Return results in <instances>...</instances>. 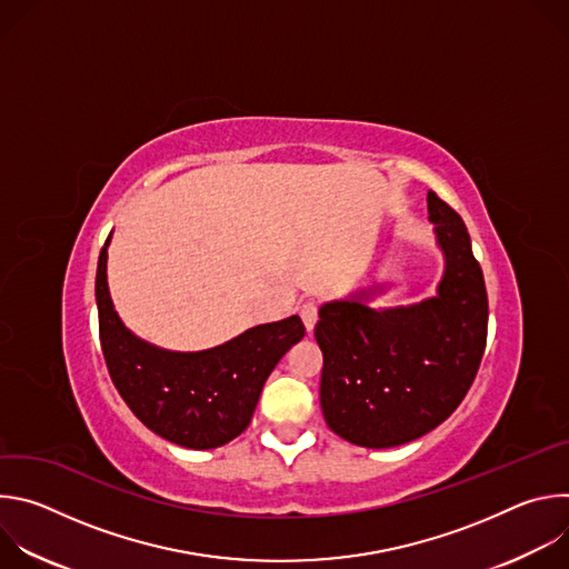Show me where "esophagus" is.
I'll return each mask as SVG.
<instances>
[{"label": "esophagus", "mask_w": 569, "mask_h": 569, "mask_svg": "<svg viewBox=\"0 0 569 569\" xmlns=\"http://www.w3.org/2000/svg\"><path fill=\"white\" fill-rule=\"evenodd\" d=\"M299 315H301V319H303V327H306V331L310 333V331L315 329V323H317V301L308 299V301L301 306Z\"/></svg>", "instance_id": "obj_1"}]
</instances>
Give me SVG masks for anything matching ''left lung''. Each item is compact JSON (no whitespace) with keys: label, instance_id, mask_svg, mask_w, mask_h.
I'll use <instances>...</instances> for the list:
<instances>
[{"label":"left lung","instance_id":"obj_1","mask_svg":"<svg viewBox=\"0 0 569 569\" xmlns=\"http://www.w3.org/2000/svg\"><path fill=\"white\" fill-rule=\"evenodd\" d=\"M428 213L446 257L437 297L382 310L360 299L319 308L321 412L338 437L362 448H393L443 423L486 349L489 297L468 229L435 191Z\"/></svg>","mask_w":569,"mask_h":569}]
</instances>
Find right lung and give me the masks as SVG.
Returning a JSON list of instances; mask_svg holds the SVG:
<instances>
[{
    "instance_id": "add662e5",
    "label": "right lung",
    "mask_w": 569,
    "mask_h": 569,
    "mask_svg": "<svg viewBox=\"0 0 569 569\" xmlns=\"http://www.w3.org/2000/svg\"><path fill=\"white\" fill-rule=\"evenodd\" d=\"M108 242L97 268L99 336L110 378L132 415L171 443L209 450L229 443L252 421L261 389L306 329L299 315L261 323L207 351L176 353L134 338L108 290Z\"/></svg>"
}]
</instances>
